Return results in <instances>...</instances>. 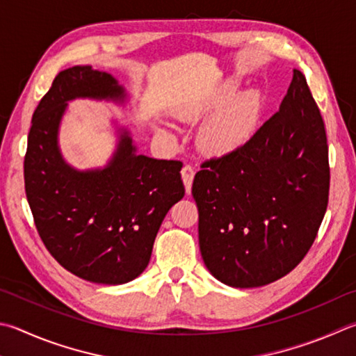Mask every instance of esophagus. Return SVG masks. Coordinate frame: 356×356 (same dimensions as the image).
I'll list each match as a JSON object with an SVG mask.
<instances>
[{"label":"esophagus","mask_w":356,"mask_h":356,"mask_svg":"<svg viewBox=\"0 0 356 356\" xmlns=\"http://www.w3.org/2000/svg\"><path fill=\"white\" fill-rule=\"evenodd\" d=\"M182 180H184V185L186 188V193L191 191V185H193V179H195V170H193V166L190 165H185L182 168Z\"/></svg>","instance_id":"esophagus-1"}]
</instances>
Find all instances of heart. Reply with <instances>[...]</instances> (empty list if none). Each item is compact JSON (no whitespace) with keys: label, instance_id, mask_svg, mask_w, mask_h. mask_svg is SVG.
Segmentation results:
<instances>
[{"label":"heart","instance_id":"obj_1","mask_svg":"<svg viewBox=\"0 0 356 356\" xmlns=\"http://www.w3.org/2000/svg\"><path fill=\"white\" fill-rule=\"evenodd\" d=\"M236 81H227L202 98L191 99L180 107V118L197 121L213 112L204 121L197 134L200 151L211 157H225L248 143L260 121L264 107L263 95L258 90H244ZM160 134H168L159 129Z\"/></svg>","mask_w":356,"mask_h":356}]
</instances>
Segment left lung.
<instances>
[{"label":"left lung","instance_id":"left-lung-1","mask_svg":"<svg viewBox=\"0 0 356 356\" xmlns=\"http://www.w3.org/2000/svg\"><path fill=\"white\" fill-rule=\"evenodd\" d=\"M200 168L191 193L211 275L257 288L289 274L316 240L330 190L325 126L305 76L294 70L279 112L248 143Z\"/></svg>","mask_w":356,"mask_h":356}]
</instances>
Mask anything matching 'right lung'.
Listing matches in <instances>:
<instances>
[{"instance_id": "add662e5", "label": "right lung", "mask_w": 356, "mask_h": 356, "mask_svg": "<svg viewBox=\"0 0 356 356\" xmlns=\"http://www.w3.org/2000/svg\"><path fill=\"white\" fill-rule=\"evenodd\" d=\"M76 98L124 102L106 71H60L38 102L24 156V188L38 235L60 266L81 279L122 285L143 273L168 210L185 195L182 163L137 154L127 129L104 168L79 171L59 149V126Z\"/></svg>"}]
</instances>
